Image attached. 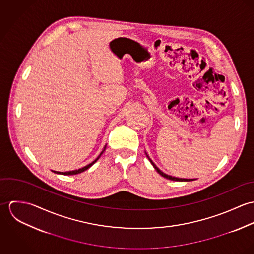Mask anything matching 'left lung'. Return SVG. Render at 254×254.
<instances>
[{"mask_svg": "<svg viewBox=\"0 0 254 254\" xmlns=\"http://www.w3.org/2000/svg\"><path fill=\"white\" fill-rule=\"evenodd\" d=\"M146 156L148 157V155L146 154ZM148 160L150 161V163L152 164V166L154 167V169L162 176V177H164V178H166V179H169V180H172V181H179V182H189V181H193V179H182V178H176V177H172V176H169V175H167V174H165V173H163L161 170H159L158 169V167L151 161V159L148 157Z\"/></svg>", "mask_w": 254, "mask_h": 254, "instance_id": "left-lung-1", "label": "left lung"}]
</instances>
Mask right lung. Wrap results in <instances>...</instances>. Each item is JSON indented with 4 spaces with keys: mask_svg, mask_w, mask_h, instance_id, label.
<instances>
[{
    "mask_svg": "<svg viewBox=\"0 0 254 254\" xmlns=\"http://www.w3.org/2000/svg\"><path fill=\"white\" fill-rule=\"evenodd\" d=\"M105 149H106V146H105V148H104V150L101 152V154L97 157V159H95L92 163H90V164H88V165H86V166H84L83 168H80V169H78V170H72V171H68V172H58V171H53V172H55V173H57V174H62V175H76V174H79V173H82V172H84L85 170H87V169H89L99 158H100V156L103 154V152L105 151Z\"/></svg>",
    "mask_w": 254,
    "mask_h": 254,
    "instance_id": "right-lung-1",
    "label": "right lung"
}]
</instances>
